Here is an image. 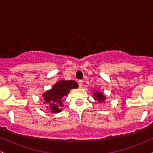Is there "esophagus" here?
Listing matches in <instances>:
<instances>
[{
    "label": "esophagus",
    "instance_id": "esophagus-1",
    "mask_svg": "<svg viewBox=\"0 0 153 153\" xmlns=\"http://www.w3.org/2000/svg\"><path fill=\"white\" fill-rule=\"evenodd\" d=\"M78 84H79V88L82 87V86H83V81H82V80H79Z\"/></svg>",
    "mask_w": 153,
    "mask_h": 153
}]
</instances>
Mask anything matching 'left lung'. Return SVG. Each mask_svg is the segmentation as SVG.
<instances>
[{"label":"left lung","mask_w":153,"mask_h":153,"mask_svg":"<svg viewBox=\"0 0 153 153\" xmlns=\"http://www.w3.org/2000/svg\"><path fill=\"white\" fill-rule=\"evenodd\" d=\"M94 99L95 100H97L98 101V102H105V100H106V97H105V96H104L103 94H102V93L101 92H97V91H94Z\"/></svg>","instance_id":"1"}]
</instances>
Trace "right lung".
Masks as SVG:
<instances>
[{"instance_id":"1","label":"right lung","mask_w":153,"mask_h":153,"mask_svg":"<svg viewBox=\"0 0 153 153\" xmlns=\"http://www.w3.org/2000/svg\"><path fill=\"white\" fill-rule=\"evenodd\" d=\"M79 87L78 84L74 80H61L56 82L51 90H48L42 94L43 100L48 110L52 113H59L63 106L64 99L68 95L69 91L71 89H76Z\"/></svg>"}]
</instances>
